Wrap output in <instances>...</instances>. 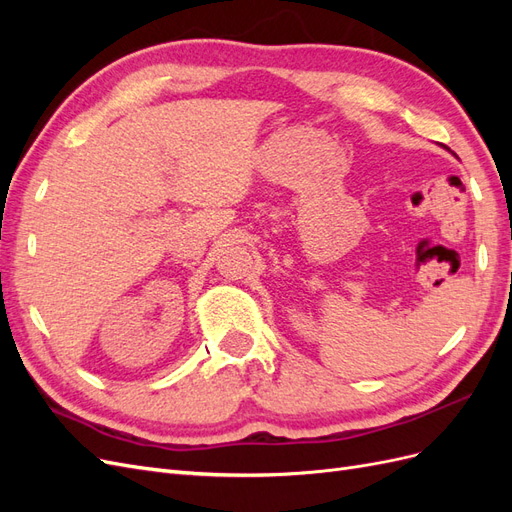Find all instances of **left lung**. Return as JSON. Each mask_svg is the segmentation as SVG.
<instances>
[{
    "label": "left lung",
    "mask_w": 512,
    "mask_h": 512,
    "mask_svg": "<svg viewBox=\"0 0 512 512\" xmlns=\"http://www.w3.org/2000/svg\"><path fill=\"white\" fill-rule=\"evenodd\" d=\"M446 149H448V147H446ZM448 151H451V149H448Z\"/></svg>",
    "instance_id": "obj_1"
}]
</instances>
